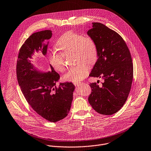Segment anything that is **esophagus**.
<instances>
[{"label":"esophagus","mask_w":151,"mask_h":151,"mask_svg":"<svg viewBox=\"0 0 151 151\" xmlns=\"http://www.w3.org/2000/svg\"><path fill=\"white\" fill-rule=\"evenodd\" d=\"M73 84L75 85V86H78L79 85H80L81 84V82H73Z\"/></svg>","instance_id":"obj_1"}]
</instances>
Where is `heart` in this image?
<instances>
[{
    "label": "heart",
    "mask_w": 151,
    "mask_h": 151,
    "mask_svg": "<svg viewBox=\"0 0 151 151\" xmlns=\"http://www.w3.org/2000/svg\"><path fill=\"white\" fill-rule=\"evenodd\" d=\"M56 46L62 53L53 51L49 56L50 63L56 70L63 72L65 70L64 56L70 53L75 55L76 63H79L71 68L65 75L66 81L77 82L83 79L89 72V66L85 63L93 65L98 58L97 45L91 36H84L82 34L69 31L59 37Z\"/></svg>",
    "instance_id": "heart-1"
}]
</instances>
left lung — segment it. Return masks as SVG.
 <instances>
[{"label": "left lung", "instance_id": "8db88e82", "mask_svg": "<svg viewBox=\"0 0 151 151\" xmlns=\"http://www.w3.org/2000/svg\"><path fill=\"white\" fill-rule=\"evenodd\" d=\"M87 34L95 41L98 60L89 76L102 78L99 87L90 84L91 94L88 101L98 113L111 115L125 103L131 91L134 68L129 50L122 37L105 24L92 23Z\"/></svg>", "mask_w": 151, "mask_h": 151}]
</instances>
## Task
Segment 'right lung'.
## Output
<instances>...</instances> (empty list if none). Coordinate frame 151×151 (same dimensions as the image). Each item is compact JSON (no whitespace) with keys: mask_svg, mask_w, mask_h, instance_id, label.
<instances>
[{"mask_svg":"<svg viewBox=\"0 0 151 151\" xmlns=\"http://www.w3.org/2000/svg\"><path fill=\"white\" fill-rule=\"evenodd\" d=\"M52 31L45 30L33 33L22 46L16 65L17 79L21 91L32 109L44 119L56 122L69 114L75 86L72 82L56 83L60 79L51 65L50 70H39L31 63L35 51L46 56Z\"/></svg>","mask_w":151,"mask_h":151,"instance_id":"obj_1","label":"right lung"}]
</instances>
